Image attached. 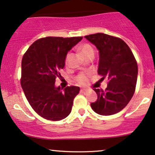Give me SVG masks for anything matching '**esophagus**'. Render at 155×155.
Returning a JSON list of instances; mask_svg holds the SVG:
<instances>
[{"mask_svg":"<svg viewBox=\"0 0 155 155\" xmlns=\"http://www.w3.org/2000/svg\"><path fill=\"white\" fill-rule=\"evenodd\" d=\"M87 91V90H86V89H82V90H81V92H83V93H84V92H86Z\"/></svg>","mask_w":155,"mask_h":155,"instance_id":"34e87169","label":"esophagus"}]
</instances>
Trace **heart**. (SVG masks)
<instances>
[{"instance_id": "obj_1", "label": "heart", "mask_w": 155, "mask_h": 155, "mask_svg": "<svg viewBox=\"0 0 155 155\" xmlns=\"http://www.w3.org/2000/svg\"><path fill=\"white\" fill-rule=\"evenodd\" d=\"M79 51H81V53L83 54V56L85 58H88L90 56L94 57V54H95V51H94L93 47L89 44H84L81 46H80ZM69 58H70V54L68 53L65 59V65H68V64ZM76 81L80 85H85L88 81L87 75L85 74H80L76 77Z\"/></svg>"}]
</instances>
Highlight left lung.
<instances>
[{
	"mask_svg": "<svg viewBox=\"0 0 155 155\" xmlns=\"http://www.w3.org/2000/svg\"><path fill=\"white\" fill-rule=\"evenodd\" d=\"M99 50L97 73L108 79L107 87L94 89L97 95L91 107L95 113L104 116L122 111L132 98L136 90L138 65L132 51L123 40L105 33L84 36Z\"/></svg>",
	"mask_w": 155,
	"mask_h": 155,
	"instance_id": "8db88e82",
	"label": "left lung"
}]
</instances>
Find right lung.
I'll use <instances>...</instances> for the list:
<instances>
[{"mask_svg":"<svg viewBox=\"0 0 155 155\" xmlns=\"http://www.w3.org/2000/svg\"><path fill=\"white\" fill-rule=\"evenodd\" d=\"M83 37H46L28 48L22 60L21 86L33 109L48 120L59 121L70 114L79 87H67L61 92L54 85L65 66L68 51Z\"/></svg>","mask_w":155,"mask_h":155,"instance_id":"1","label":"right lung"}]
</instances>
